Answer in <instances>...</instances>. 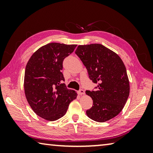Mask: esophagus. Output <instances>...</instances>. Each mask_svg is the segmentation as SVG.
Returning a JSON list of instances; mask_svg holds the SVG:
<instances>
[{
    "label": "esophagus",
    "mask_w": 153,
    "mask_h": 153,
    "mask_svg": "<svg viewBox=\"0 0 153 153\" xmlns=\"http://www.w3.org/2000/svg\"><path fill=\"white\" fill-rule=\"evenodd\" d=\"M78 94H79V95H84V94H85L84 90H82V89H80V90H79V91H78Z\"/></svg>",
    "instance_id": "obj_1"
}]
</instances>
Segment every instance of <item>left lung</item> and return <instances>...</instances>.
I'll return each instance as SVG.
<instances>
[{"instance_id":"1","label":"left lung","mask_w":153,"mask_h":153,"mask_svg":"<svg viewBox=\"0 0 153 153\" xmlns=\"http://www.w3.org/2000/svg\"><path fill=\"white\" fill-rule=\"evenodd\" d=\"M76 54L86 67L89 78L97 90H86L93 106L86 111L88 117L105 122L122 111L129 94L126 68L117 54L100 44L77 46Z\"/></svg>"}]
</instances>
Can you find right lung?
I'll return each mask as SVG.
<instances>
[{
    "label": "right lung",
    "mask_w": 153,
    "mask_h": 153,
    "mask_svg": "<svg viewBox=\"0 0 153 153\" xmlns=\"http://www.w3.org/2000/svg\"><path fill=\"white\" fill-rule=\"evenodd\" d=\"M76 45L49 43L38 48L26 65L24 90L26 99L36 115L55 121L66 113L70 102L77 98L75 90L67 88L62 74L64 59Z\"/></svg>",
    "instance_id": "add662e5"
}]
</instances>
